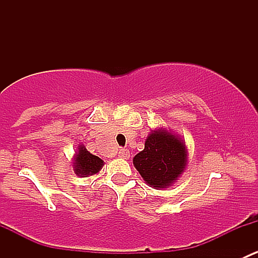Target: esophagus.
Returning a JSON list of instances; mask_svg holds the SVG:
<instances>
[{
	"label": "esophagus",
	"mask_w": 258,
	"mask_h": 258,
	"mask_svg": "<svg viewBox=\"0 0 258 258\" xmlns=\"http://www.w3.org/2000/svg\"><path fill=\"white\" fill-rule=\"evenodd\" d=\"M118 156L121 158H123V160H128V158H130V151L126 150V148H123V150H119Z\"/></svg>",
	"instance_id": "1"
}]
</instances>
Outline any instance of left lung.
Here are the masks:
<instances>
[{"label": "left lung", "instance_id": "left-lung-1", "mask_svg": "<svg viewBox=\"0 0 258 258\" xmlns=\"http://www.w3.org/2000/svg\"><path fill=\"white\" fill-rule=\"evenodd\" d=\"M184 140L171 130H151L145 148L134 157V166L152 188H168L181 177L188 161Z\"/></svg>", "mask_w": 258, "mask_h": 258}]
</instances>
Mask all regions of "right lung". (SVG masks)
Returning a JSON list of instances; mask_svg holds the SVG:
<instances>
[{"instance_id":"add662e5","label":"right lung","mask_w":258,"mask_h":258,"mask_svg":"<svg viewBox=\"0 0 258 258\" xmlns=\"http://www.w3.org/2000/svg\"><path fill=\"white\" fill-rule=\"evenodd\" d=\"M103 161L97 156L88 152L83 145H79L72 160L74 171L79 177H88L100 172L103 167Z\"/></svg>"}]
</instances>
